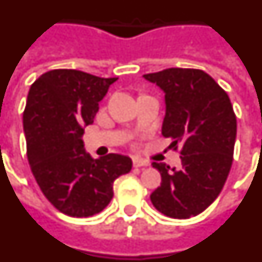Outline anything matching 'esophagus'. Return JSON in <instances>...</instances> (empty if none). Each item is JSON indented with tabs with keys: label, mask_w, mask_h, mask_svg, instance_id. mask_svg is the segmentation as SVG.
Wrapping results in <instances>:
<instances>
[{
	"label": "esophagus",
	"mask_w": 262,
	"mask_h": 262,
	"mask_svg": "<svg viewBox=\"0 0 262 262\" xmlns=\"http://www.w3.org/2000/svg\"><path fill=\"white\" fill-rule=\"evenodd\" d=\"M148 161H144L141 158H133V166L135 168H141V166H148Z\"/></svg>",
	"instance_id": "1"
}]
</instances>
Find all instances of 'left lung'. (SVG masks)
I'll return each instance as SVG.
<instances>
[{
    "label": "left lung",
    "mask_w": 262,
    "mask_h": 262,
    "mask_svg": "<svg viewBox=\"0 0 262 262\" xmlns=\"http://www.w3.org/2000/svg\"><path fill=\"white\" fill-rule=\"evenodd\" d=\"M165 93L162 136L181 148V168L153 162L161 185L150 194L158 212L189 219L208 208L223 190L233 162L236 114L225 90L199 69L170 68L144 74Z\"/></svg>",
    "instance_id": "left-lung-1"
}]
</instances>
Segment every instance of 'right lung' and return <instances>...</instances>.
<instances>
[{"instance_id":"add662e5","label":"right lung","mask_w":262,"mask_h":262,"mask_svg":"<svg viewBox=\"0 0 262 262\" xmlns=\"http://www.w3.org/2000/svg\"><path fill=\"white\" fill-rule=\"evenodd\" d=\"M117 78H101L74 69H56L30 86L24 132L32 173L56 209L89 217L113 199V182L130 172L127 156L92 158L83 149V127L93 124L98 102Z\"/></svg>"}]
</instances>
